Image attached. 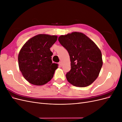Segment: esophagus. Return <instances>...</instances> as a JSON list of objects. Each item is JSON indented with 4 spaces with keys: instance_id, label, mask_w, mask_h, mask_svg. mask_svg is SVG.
I'll return each mask as SVG.
<instances>
[{
    "instance_id": "obj_1",
    "label": "esophagus",
    "mask_w": 122,
    "mask_h": 122,
    "mask_svg": "<svg viewBox=\"0 0 122 122\" xmlns=\"http://www.w3.org/2000/svg\"><path fill=\"white\" fill-rule=\"evenodd\" d=\"M58 64H59V65H60V66H61H61H62V62L61 61L59 62H58Z\"/></svg>"
}]
</instances>
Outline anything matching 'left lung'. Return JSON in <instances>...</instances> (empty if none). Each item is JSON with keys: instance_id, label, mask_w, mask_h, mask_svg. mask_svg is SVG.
Segmentation results:
<instances>
[{"instance_id": "8db88e82", "label": "left lung", "mask_w": 122, "mask_h": 122, "mask_svg": "<svg viewBox=\"0 0 122 122\" xmlns=\"http://www.w3.org/2000/svg\"><path fill=\"white\" fill-rule=\"evenodd\" d=\"M58 40L68 51L71 61V69L66 75L68 81L75 86H90L97 78L103 65L100 50L81 32L62 35Z\"/></svg>"}]
</instances>
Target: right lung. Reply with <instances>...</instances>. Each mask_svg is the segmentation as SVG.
I'll return each instance as SVG.
<instances>
[{"instance_id":"1","label":"right lung","mask_w":122,"mask_h":122,"mask_svg":"<svg viewBox=\"0 0 122 122\" xmlns=\"http://www.w3.org/2000/svg\"><path fill=\"white\" fill-rule=\"evenodd\" d=\"M56 36L40 34L28 40L18 55V64L24 78L36 86H42L52 78L57 68L52 63L50 47L56 41Z\"/></svg>"}]
</instances>
